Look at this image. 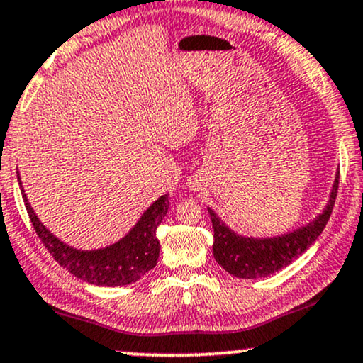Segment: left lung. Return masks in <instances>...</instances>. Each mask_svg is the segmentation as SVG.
Listing matches in <instances>:
<instances>
[{
	"instance_id": "1",
	"label": "left lung",
	"mask_w": 363,
	"mask_h": 363,
	"mask_svg": "<svg viewBox=\"0 0 363 363\" xmlns=\"http://www.w3.org/2000/svg\"><path fill=\"white\" fill-rule=\"evenodd\" d=\"M338 179H340V172L335 179L332 194L323 213L313 223L284 236L266 238V240L240 236L231 231L213 209H208L214 229L213 253L216 261L228 273L246 279L268 277L290 264L313 245L327 226L335 199H337Z\"/></svg>"
}]
</instances>
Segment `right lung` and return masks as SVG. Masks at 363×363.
<instances>
[{
  "mask_svg": "<svg viewBox=\"0 0 363 363\" xmlns=\"http://www.w3.org/2000/svg\"><path fill=\"white\" fill-rule=\"evenodd\" d=\"M21 192L31 224L43 246L60 266L67 268L77 278L90 284H97V286H122V284L137 281L157 263L160 251L157 228L162 223L164 216L167 214V194L160 196L145 211L134 229L116 245L97 251H80L57 240L36 218L33 208L26 199L25 191L21 189Z\"/></svg>",
  "mask_w": 363,
  "mask_h": 363,
  "instance_id": "1",
  "label": "right lung"
}]
</instances>
